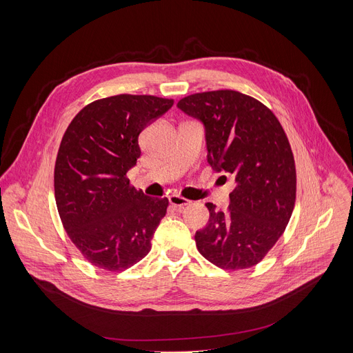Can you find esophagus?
Masks as SVG:
<instances>
[{
  "instance_id": "1",
  "label": "esophagus",
  "mask_w": 353,
  "mask_h": 353,
  "mask_svg": "<svg viewBox=\"0 0 353 353\" xmlns=\"http://www.w3.org/2000/svg\"><path fill=\"white\" fill-rule=\"evenodd\" d=\"M169 201H170V205H172L173 208H176L177 210H183L186 206H190V205H192L190 200L184 199V197H181V196H176V194L170 196V197H169Z\"/></svg>"
}]
</instances>
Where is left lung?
<instances>
[{"mask_svg":"<svg viewBox=\"0 0 353 353\" xmlns=\"http://www.w3.org/2000/svg\"><path fill=\"white\" fill-rule=\"evenodd\" d=\"M177 107L206 127L208 161L230 173L236 188L226 212H210L196 232L200 254L225 270L262 262L283 234L296 201V165L285 130L273 111L234 90L196 92Z\"/></svg>","mask_w":353,"mask_h":353,"instance_id":"left-lung-1","label":"left lung"}]
</instances>
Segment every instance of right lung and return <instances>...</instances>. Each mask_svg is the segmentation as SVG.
Returning <instances> with one entry per match:
<instances>
[{"instance_id": "right-lung-1", "label": "right lung", "mask_w": 353, "mask_h": 353, "mask_svg": "<svg viewBox=\"0 0 353 353\" xmlns=\"http://www.w3.org/2000/svg\"><path fill=\"white\" fill-rule=\"evenodd\" d=\"M173 103L111 96L87 104L68 124L55 159V203L70 240L91 265L121 272L150 252L169 199L143 194L127 172L141 154L144 127Z\"/></svg>"}]
</instances>
